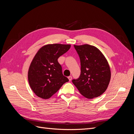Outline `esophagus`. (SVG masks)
<instances>
[{
	"label": "esophagus",
	"mask_w": 134,
	"mask_h": 134,
	"mask_svg": "<svg viewBox=\"0 0 134 134\" xmlns=\"http://www.w3.org/2000/svg\"><path fill=\"white\" fill-rule=\"evenodd\" d=\"M68 79H69V81H71V79H72V76H68Z\"/></svg>",
	"instance_id": "obj_1"
}]
</instances>
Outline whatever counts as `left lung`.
<instances>
[{
	"label": "left lung",
	"instance_id": "1",
	"mask_svg": "<svg viewBox=\"0 0 134 134\" xmlns=\"http://www.w3.org/2000/svg\"><path fill=\"white\" fill-rule=\"evenodd\" d=\"M81 65L80 75L72 82L79 92L88 99L102 95L111 79V71L106 59L99 50L90 44L74 45Z\"/></svg>",
	"mask_w": 134,
	"mask_h": 134
}]
</instances>
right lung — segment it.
I'll use <instances>...</instances> for the list:
<instances>
[{"label": "right lung", "instance_id": "right-lung-1", "mask_svg": "<svg viewBox=\"0 0 134 134\" xmlns=\"http://www.w3.org/2000/svg\"><path fill=\"white\" fill-rule=\"evenodd\" d=\"M70 44H50L38 51L31 63L28 72L30 87L36 95L48 99L69 82L63 75L58 59L70 48Z\"/></svg>", "mask_w": 134, "mask_h": 134}]
</instances>
